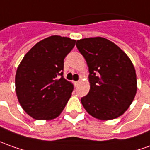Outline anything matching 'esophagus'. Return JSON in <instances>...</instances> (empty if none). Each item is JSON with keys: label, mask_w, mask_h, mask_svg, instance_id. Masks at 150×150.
<instances>
[{"label": "esophagus", "mask_w": 150, "mask_h": 150, "mask_svg": "<svg viewBox=\"0 0 150 150\" xmlns=\"http://www.w3.org/2000/svg\"><path fill=\"white\" fill-rule=\"evenodd\" d=\"M79 83V80H78V81H75V84L76 85V86H77V85H78Z\"/></svg>", "instance_id": "34e87169"}]
</instances>
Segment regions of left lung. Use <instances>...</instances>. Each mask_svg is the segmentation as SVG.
<instances>
[{
  "label": "left lung",
  "instance_id": "obj_1",
  "mask_svg": "<svg viewBox=\"0 0 150 150\" xmlns=\"http://www.w3.org/2000/svg\"><path fill=\"white\" fill-rule=\"evenodd\" d=\"M87 62L90 89L81 98L84 109L99 120L117 118L128 109L137 90L135 67L112 42L96 37L77 40Z\"/></svg>",
  "mask_w": 150,
  "mask_h": 150
}]
</instances>
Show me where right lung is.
Returning a JSON list of instances; mask_svg holds the SVG:
<instances>
[{"label": "right lung", "instance_id": "1", "mask_svg": "<svg viewBox=\"0 0 150 150\" xmlns=\"http://www.w3.org/2000/svg\"><path fill=\"white\" fill-rule=\"evenodd\" d=\"M54 35L38 42L24 56L15 75V91L25 112L36 120H52L65 108L74 89L63 77L64 59L75 45Z\"/></svg>", "mask_w": 150, "mask_h": 150}]
</instances>
